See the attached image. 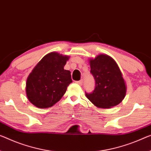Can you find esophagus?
Here are the masks:
<instances>
[{
	"mask_svg": "<svg viewBox=\"0 0 151 151\" xmlns=\"http://www.w3.org/2000/svg\"><path fill=\"white\" fill-rule=\"evenodd\" d=\"M76 83H78V84H79V85H82V83H83V80H80V81H78V82H76Z\"/></svg>",
	"mask_w": 151,
	"mask_h": 151,
	"instance_id": "obj_1",
	"label": "esophagus"
}]
</instances>
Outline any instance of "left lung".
I'll use <instances>...</instances> for the list:
<instances>
[{
	"label": "left lung",
	"instance_id": "obj_1",
	"mask_svg": "<svg viewBox=\"0 0 151 151\" xmlns=\"http://www.w3.org/2000/svg\"><path fill=\"white\" fill-rule=\"evenodd\" d=\"M88 61L96 86L94 91L86 93V96L99 108H111L119 105L126 96L127 87L117 63L105 54H100Z\"/></svg>",
	"mask_w": 151,
	"mask_h": 151
}]
</instances>
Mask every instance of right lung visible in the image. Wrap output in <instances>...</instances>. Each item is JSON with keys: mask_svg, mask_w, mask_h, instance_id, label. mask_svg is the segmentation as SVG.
Returning <instances> with one entry per match:
<instances>
[{"mask_svg": "<svg viewBox=\"0 0 151 151\" xmlns=\"http://www.w3.org/2000/svg\"><path fill=\"white\" fill-rule=\"evenodd\" d=\"M69 56L56 52L46 55L27 78L26 95L32 105L40 109L50 107L65 93L72 82L71 72L64 69Z\"/></svg>", "mask_w": 151, "mask_h": 151, "instance_id": "obj_1", "label": "right lung"}]
</instances>
